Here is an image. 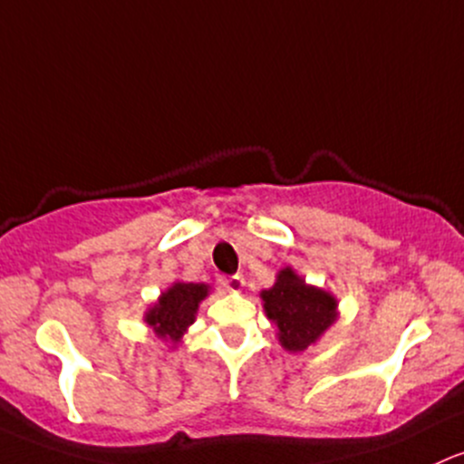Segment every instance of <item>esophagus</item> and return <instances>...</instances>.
<instances>
[{
    "mask_svg": "<svg viewBox=\"0 0 464 464\" xmlns=\"http://www.w3.org/2000/svg\"><path fill=\"white\" fill-rule=\"evenodd\" d=\"M227 286H228V290H233V293H240V290L244 288V277L242 275H233V277H228Z\"/></svg>",
    "mask_w": 464,
    "mask_h": 464,
    "instance_id": "34e87169",
    "label": "esophagus"
}]
</instances>
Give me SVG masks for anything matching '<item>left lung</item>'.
Wrapping results in <instances>:
<instances>
[{
    "instance_id": "8db88e82",
    "label": "left lung",
    "mask_w": 464,
    "mask_h": 464,
    "mask_svg": "<svg viewBox=\"0 0 464 464\" xmlns=\"http://www.w3.org/2000/svg\"><path fill=\"white\" fill-rule=\"evenodd\" d=\"M259 297L288 353H304L337 322V299L328 290L308 286L290 266L282 268L273 286L262 290Z\"/></svg>"
}]
</instances>
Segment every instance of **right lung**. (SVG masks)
Listing matches in <instances>:
<instances>
[{
    "mask_svg": "<svg viewBox=\"0 0 464 464\" xmlns=\"http://www.w3.org/2000/svg\"><path fill=\"white\" fill-rule=\"evenodd\" d=\"M208 295L207 284L174 282L145 313V322L160 339L178 343L187 328L196 322L200 302Z\"/></svg>",
    "mask_w": 464,
    "mask_h": 464,
    "instance_id": "right-lung-1",
    "label": "right lung"
}]
</instances>
